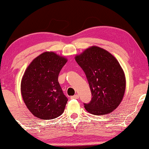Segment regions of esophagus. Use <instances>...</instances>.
I'll list each match as a JSON object with an SVG mask.
<instances>
[{"label": "esophagus", "mask_w": 149, "mask_h": 149, "mask_svg": "<svg viewBox=\"0 0 149 149\" xmlns=\"http://www.w3.org/2000/svg\"><path fill=\"white\" fill-rule=\"evenodd\" d=\"M71 99H79V95H72V96L70 97Z\"/></svg>", "instance_id": "1"}]
</instances>
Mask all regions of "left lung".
I'll list each match as a JSON object with an SVG mask.
<instances>
[{"mask_svg": "<svg viewBox=\"0 0 149 149\" xmlns=\"http://www.w3.org/2000/svg\"><path fill=\"white\" fill-rule=\"evenodd\" d=\"M88 81L91 100L85 109L95 115L111 113L118 107L125 94V73L117 59L108 51L89 47L75 56Z\"/></svg>", "mask_w": 149, "mask_h": 149, "instance_id": "left-lung-1", "label": "left lung"}]
</instances>
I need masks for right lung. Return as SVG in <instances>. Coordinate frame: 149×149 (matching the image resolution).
Listing matches in <instances>:
<instances>
[{
  "mask_svg": "<svg viewBox=\"0 0 149 149\" xmlns=\"http://www.w3.org/2000/svg\"><path fill=\"white\" fill-rule=\"evenodd\" d=\"M67 58L54 52H45L28 65L22 77L21 93L28 110L44 120L57 118L64 111L68 98L58 82Z\"/></svg>",
  "mask_w": 149,
  "mask_h": 149,
  "instance_id": "right-lung-1",
  "label": "right lung"
}]
</instances>
